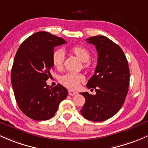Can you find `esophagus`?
<instances>
[{"instance_id":"1","label":"esophagus","mask_w":148,"mask_h":148,"mask_svg":"<svg viewBox=\"0 0 148 148\" xmlns=\"http://www.w3.org/2000/svg\"><path fill=\"white\" fill-rule=\"evenodd\" d=\"M68 94H69L70 95H72L73 96V95H75V94H77V92L73 90H68Z\"/></svg>"}]
</instances>
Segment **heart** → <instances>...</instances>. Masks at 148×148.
Here are the masks:
<instances>
[{
  "mask_svg": "<svg viewBox=\"0 0 148 148\" xmlns=\"http://www.w3.org/2000/svg\"><path fill=\"white\" fill-rule=\"evenodd\" d=\"M71 52L77 56L82 62L84 63V67L88 68L90 67L89 60L91 55L88 49L83 46L77 45L71 48ZM65 60V53L62 49H56L52 54V64L56 69H62ZM85 80L84 75L75 73H68L60 77V83L66 88L70 89H76L80 83Z\"/></svg>",
  "mask_w": 148,
  "mask_h": 148,
  "instance_id": "b5f03b06",
  "label": "heart"
}]
</instances>
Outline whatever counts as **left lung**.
<instances>
[{"label": "left lung", "instance_id": "8db88e82", "mask_svg": "<svg viewBox=\"0 0 148 148\" xmlns=\"http://www.w3.org/2000/svg\"><path fill=\"white\" fill-rule=\"evenodd\" d=\"M95 46L97 64L87 87L95 95L82 92L85 103L80 112L86 119L101 122L115 115L123 106L128 92L130 70L127 58L118 45L103 36L86 39Z\"/></svg>", "mask_w": 148, "mask_h": 148}]
</instances>
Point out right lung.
<instances>
[{
  "label": "right lung",
  "instance_id": "right-lung-1",
  "mask_svg": "<svg viewBox=\"0 0 148 148\" xmlns=\"http://www.w3.org/2000/svg\"><path fill=\"white\" fill-rule=\"evenodd\" d=\"M66 42L61 38L40 31L24 40L17 51L11 71L12 86L18 107L31 119L51 118L68 96V90L63 85L51 88L46 83L51 76L55 47Z\"/></svg>",
  "mask_w": 148,
  "mask_h": 148
}]
</instances>
